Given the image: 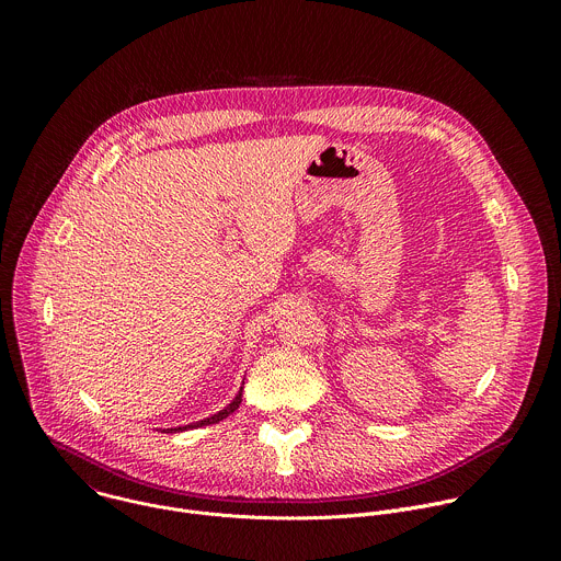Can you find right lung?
<instances>
[{"mask_svg": "<svg viewBox=\"0 0 561 561\" xmlns=\"http://www.w3.org/2000/svg\"><path fill=\"white\" fill-rule=\"evenodd\" d=\"M242 390L244 388H239V392L234 394V399L232 402L226 407V409H221L219 413H215V415H210V417H206V420H202V422H195V424H188V426H180V428H164V433H173V431H188V428H202V426H208V424H217V422H221V420H226L230 413H234L237 409H239V404H242Z\"/></svg>", "mask_w": 561, "mask_h": 561, "instance_id": "obj_1", "label": "right lung"}]
</instances>
